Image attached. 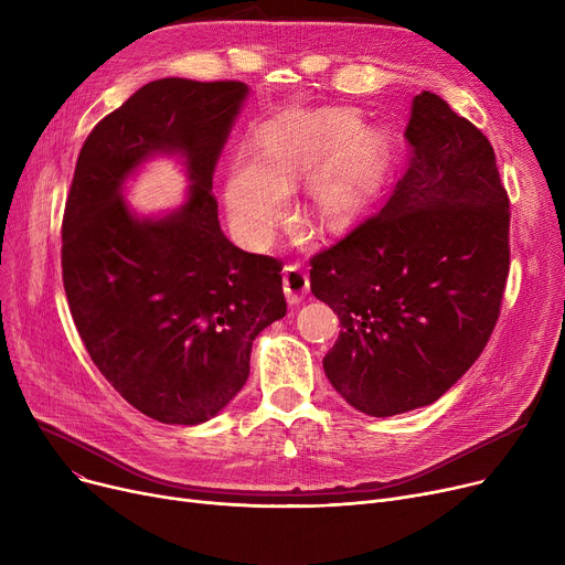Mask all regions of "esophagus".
Masks as SVG:
<instances>
[{
	"label": "esophagus",
	"instance_id": "esophagus-1",
	"mask_svg": "<svg viewBox=\"0 0 565 565\" xmlns=\"http://www.w3.org/2000/svg\"><path fill=\"white\" fill-rule=\"evenodd\" d=\"M284 292L288 305H300L309 292V277L298 263L284 267Z\"/></svg>",
	"mask_w": 565,
	"mask_h": 565
}]
</instances>
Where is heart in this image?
Instances as JSON below:
<instances>
[{
    "label": "heart",
    "instance_id": "heart-1",
    "mask_svg": "<svg viewBox=\"0 0 565 565\" xmlns=\"http://www.w3.org/2000/svg\"><path fill=\"white\" fill-rule=\"evenodd\" d=\"M348 109H318L267 121L254 139V158H237L226 181L231 220L252 243H267L290 213V190L311 177L309 194L322 224L352 217L377 188L382 141L354 128Z\"/></svg>",
    "mask_w": 565,
    "mask_h": 565
}]
</instances>
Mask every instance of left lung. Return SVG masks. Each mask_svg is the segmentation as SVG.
I'll use <instances>...</instances> for the list:
<instances>
[{"instance_id":"8db88e82","label":"left lung","mask_w":565,"mask_h":565,"mask_svg":"<svg viewBox=\"0 0 565 565\" xmlns=\"http://www.w3.org/2000/svg\"><path fill=\"white\" fill-rule=\"evenodd\" d=\"M409 162L341 241L311 292L341 320L322 366L371 417L435 403L479 360L509 279L511 207L492 143L437 94L412 100Z\"/></svg>"}]
</instances>
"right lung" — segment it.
<instances>
[{
	"mask_svg": "<svg viewBox=\"0 0 565 565\" xmlns=\"http://www.w3.org/2000/svg\"><path fill=\"white\" fill-rule=\"evenodd\" d=\"M247 84L164 77L88 132L66 199L62 267L86 352L111 387L162 424H203L249 377L254 339L286 316L284 263L220 228L213 173ZM153 152H181L189 201L162 221L122 203Z\"/></svg>",
	"mask_w": 565,
	"mask_h": 565,
	"instance_id": "obj_1",
	"label": "right lung"
}]
</instances>
